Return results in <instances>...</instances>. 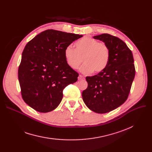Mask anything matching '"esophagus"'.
I'll return each instance as SVG.
<instances>
[{
	"label": "esophagus",
	"instance_id": "34e87169",
	"mask_svg": "<svg viewBox=\"0 0 152 152\" xmlns=\"http://www.w3.org/2000/svg\"><path fill=\"white\" fill-rule=\"evenodd\" d=\"M84 79V77L82 75H79L78 77V79H79V80H81V79Z\"/></svg>",
	"mask_w": 152,
	"mask_h": 152
}]
</instances>
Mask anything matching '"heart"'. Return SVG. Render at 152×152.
Listing matches in <instances>:
<instances>
[{
    "mask_svg": "<svg viewBox=\"0 0 152 152\" xmlns=\"http://www.w3.org/2000/svg\"><path fill=\"white\" fill-rule=\"evenodd\" d=\"M76 49L71 45L66 47L64 52L67 65L72 69H77L84 62L80 68L84 74L99 73L107 66L110 51L109 47L96 39L85 37L75 43Z\"/></svg>",
    "mask_w": 152,
    "mask_h": 152,
    "instance_id": "heart-1",
    "label": "heart"
}]
</instances>
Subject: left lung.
I'll list each match as a JSON object with an SVG mask.
<instances>
[{"label":"left lung","mask_w":152,"mask_h":152,"mask_svg":"<svg viewBox=\"0 0 152 152\" xmlns=\"http://www.w3.org/2000/svg\"><path fill=\"white\" fill-rule=\"evenodd\" d=\"M109 47L110 57L106 68L93 76H87V89L82 93L86 106L97 113H106L126 102L135 77L131 50L121 39L102 34L94 36Z\"/></svg>","instance_id":"left-lung-1"}]
</instances>
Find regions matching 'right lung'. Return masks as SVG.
Wrapping results in <instances>:
<instances>
[{
  "mask_svg": "<svg viewBox=\"0 0 152 152\" xmlns=\"http://www.w3.org/2000/svg\"><path fill=\"white\" fill-rule=\"evenodd\" d=\"M83 35L47 29L26 45L18 68L21 96L37 111L47 113L57 108L64 88L77 80L79 74L66 62L65 50Z\"/></svg>",
  "mask_w": 152,
  "mask_h": 152,
  "instance_id": "obj_1",
  "label": "right lung"
}]
</instances>
